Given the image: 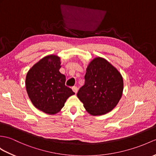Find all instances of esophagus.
Returning <instances> with one entry per match:
<instances>
[{"label": "esophagus", "mask_w": 156, "mask_h": 156, "mask_svg": "<svg viewBox=\"0 0 156 156\" xmlns=\"http://www.w3.org/2000/svg\"><path fill=\"white\" fill-rule=\"evenodd\" d=\"M72 90H73L74 92L77 93V92H78V88H77L76 86H73L72 88Z\"/></svg>", "instance_id": "obj_1"}]
</instances>
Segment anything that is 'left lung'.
I'll return each mask as SVG.
<instances>
[{
    "instance_id": "left-lung-1",
    "label": "left lung",
    "mask_w": 156,
    "mask_h": 156,
    "mask_svg": "<svg viewBox=\"0 0 156 156\" xmlns=\"http://www.w3.org/2000/svg\"><path fill=\"white\" fill-rule=\"evenodd\" d=\"M84 78L77 96L90 114H106L116 106L122 96L124 82L121 74L109 62L95 58L87 67Z\"/></svg>"
}]
</instances>
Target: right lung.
I'll use <instances>...</instances> for the list:
<instances>
[{
	"mask_svg": "<svg viewBox=\"0 0 156 156\" xmlns=\"http://www.w3.org/2000/svg\"><path fill=\"white\" fill-rule=\"evenodd\" d=\"M60 64V57L47 56L27 74L25 84L29 98L36 108L48 114L59 112L66 100L75 94L65 85L66 76L59 71Z\"/></svg>",
	"mask_w": 156,
	"mask_h": 156,
	"instance_id": "add662e5",
	"label": "right lung"
}]
</instances>
